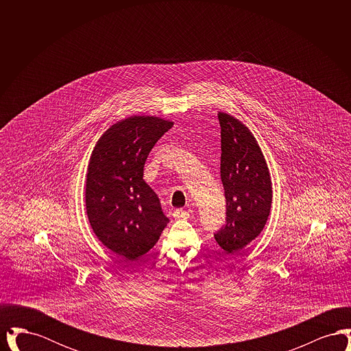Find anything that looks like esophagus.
I'll return each instance as SVG.
<instances>
[{
  "mask_svg": "<svg viewBox=\"0 0 351 351\" xmlns=\"http://www.w3.org/2000/svg\"><path fill=\"white\" fill-rule=\"evenodd\" d=\"M189 212H186V210H183V209H176V210H173V217L178 218V219H186V218H189Z\"/></svg>",
  "mask_w": 351,
  "mask_h": 351,
  "instance_id": "1",
  "label": "esophagus"
}]
</instances>
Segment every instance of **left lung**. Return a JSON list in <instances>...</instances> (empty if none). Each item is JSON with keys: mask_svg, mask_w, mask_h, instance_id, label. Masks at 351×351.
Instances as JSON below:
<instances>
[{"mask_svg": "<svg viewBox=\"0 0 351 351\" xmlns=\"http://www.w3.org/2000/svg\"><path fill=\"white\" fill-rule=\"evenodd\" d=\"M218 121L226 223L215 234V239L228 254H238L263 230L272 186L266 159L250 130L228 113L219 112Z\"/></svg>", "mask_w": 351, "mask_h": 351, "instance_id": "left-lung-1", "label": "left lung"}]
</instances>
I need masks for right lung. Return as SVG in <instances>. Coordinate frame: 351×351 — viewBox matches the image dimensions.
Listing matches in <instances>:
<instances>
[{
	"instance_id": "obj_1",
	"label": "right lung",
	"mask_w": 351,
	"mask_h": 351,
	"mask_svg": "<svg viewBox=\"0 0 351 351\" xmlns=\"http://www.w3.org/2000/svg\"><path fill=\"white\" fill-rule=\"evenodd\" d=\"M172 125L151 116L122 119L104 133L89 160V223L104 246L129 261L151 250L169 222L156 193L143 180V167Z\"/></svg>"
}]
</instances>
